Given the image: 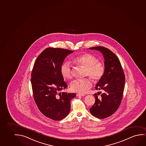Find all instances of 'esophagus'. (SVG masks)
Here are the masks:
<instances>
[{
  "label": "esophagus",
  "instance_id": "esophagus-1",
  "mask_svg": "<svg viewBox=\"0 0 146 146\" xmlns=\"http://www.w3.org/2000/svg\"><path fill=\"white\" fill-rule=\"evenodd\" d=\"M76 96H85V95H84V94H76Z\"/></svg>",
  "mask_w": 146,
  "mask_h": 146
}]
</instances>
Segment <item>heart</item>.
Masks as SVG:
<instances>
[{"label": "heart", "instance_id": "obj_1", "mask_svg": "<svg viewBox=\"0 0 146 146\" xmlns=\"http://www.w3.org/2000/svg\"><path fill=\"white\" fill-rule=\"evenodd\" d=\"M75 64L86 68L85 76H90L96 82L101 80L105 73V66L102 62L99 61L95 56L84 53L73 58ZM60 73L64 78L71 79L72 70L70 64L65 62L60 67ZM92 86V81L90 78L74 80L70 84V88L73 92L83 94Z\"/></svg>", "mask_w": 146, "mask_h": 146}]
</instances>
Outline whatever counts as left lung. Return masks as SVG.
<instances>
[{"label":"left lung","mask_w":146,"mask_h":146,"mask_svg":"<svg viewBox=\"0 0 146 146\" xmlns=\"http://www.w3.org/2000/svg\"><path fill=\"white\" fill-rule=\"evenodd\" d=\"M101 51L105 58V73L95 89L103 90L99 99L97 94L95 103L90 109L91 114L99 119L109 117L119 108L123 97L125 76L119 60L115 54L103 46L90 47Z\"/></svg>","instance_id":"1"}]
</instances>
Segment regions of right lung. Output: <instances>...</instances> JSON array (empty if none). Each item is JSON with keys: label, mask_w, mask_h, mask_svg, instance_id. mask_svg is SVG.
I'll list each match as a JSON object with an SVG mask.
<instances>
[{"label": "right lung", "mask_w": 146, "mask_h": 146, "mask_svg": "<svg viewBox=\"0 0 146 146\" xmlns=\"http://www.w3.org/2000/svg\"><path fill=\"white\" fill-rule=\"evenodd\" d=\"M74 51L48 47L36 60L31 74L33 96L36 105L45 117L60 121L70 113V101L76 94L60 92L68 87L60 73L64 58Z\"/></svg>", "instance_id": "obj_1"}]
</instances>
